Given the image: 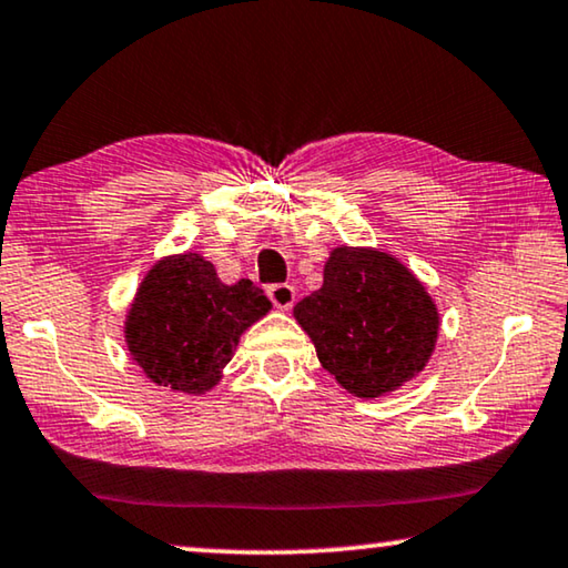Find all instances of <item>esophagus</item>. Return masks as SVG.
I'll list each match as a JSON object with an SVG mask.
<instances>
[{"label":"esophagus","instance_id":"1","mask_svg":"<svg viewBox=\"0 0 568 568\" xmlns=\"http://www.w3.org/2000/svg\"><path fill=\"white\" fill-rule=\"evenodd\" d=\"M266 294H268V300L274 302V307H278V310H292L294 300H297V292H294L292 284H271Z\"/></svg>","mask_w":568,"mask_h":568}]
</instances>
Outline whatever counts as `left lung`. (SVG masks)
<instances>
[{
	"label": "left lung",
	"instance_id": "1",
	"mask_svg": "<svg viewBox=\"0 0 568 568\" xmlns=\"http://www.w3.org/2000/svg\"><path fill=\"white\" fill-rule=\"evenodd\" d=\"M323 368L353 397L399 389L425 368L438 341V307L420 278L376 248L331 251L323 286L294 307Z\"/></svg>",
	"mask_w": 568,
	"mask_h": 568
}]
</instances>
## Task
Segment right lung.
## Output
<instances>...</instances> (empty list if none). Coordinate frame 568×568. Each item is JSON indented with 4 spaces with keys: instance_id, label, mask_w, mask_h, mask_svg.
<instances>
[{
    "instance_id": "right-lung-1",
    "label": "right lung",
    "mask_w": 568,
    "mask_h": 568,
    "mask_svg": "<svg viewBox=\"0 0 568 568\" xmlns=\"http://www.w3.org/2000/svg\"><path fill=\"white\" fill-rule=\"evenodd\" d=\"M268 310L251 278L223 284L210 261L186 251L145 274L128 310L125 343L151 382L204 394L223 379L243 331Z\"/></svg>"
}]
</instances>
